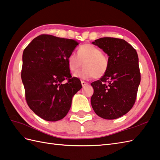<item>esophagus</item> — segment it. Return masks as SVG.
Instances as JSON below:
<instances>
[{
  "mask_svg": "<svg viewBox=\"0 0 160 160\" xmlns=\"http://www.w3.org/2000/svg\"><path fill=\"white\" fill-rule=\"evenodd\" d=\"M81 84H82V87L87 86V85L88 84V83L84 81V80H82V81H81Z\"/></svg>",
  "mask_w": 160,
  "mask_h": 160,
  "instance_id": "esophagus-1",
  "label": "esophagus"
}]
</instances>
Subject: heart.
Returning <instances> with one entry per match:
<instances>
[{"mask_svg": "<svg viewBox=\"0 0 160 160\" xmlns=\"http://www.w3.org/2000/svg\"><path fill=\"white\" fill-rule=\"evenodd\" d=\"M69 71L74 73L81 68L84 62V68L77 72L75 76L82 79L101 78L107 73L109 68V60L107 56L102 52L99 48L86 43L78 49V55L70 54L68 59Z\"/></svg>", "mask_w": 160, "mask_h": 160, "instance_id": "obj_1", "label": "heart"}]
</instances>
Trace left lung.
<instances>
[{"instance_id": "1", "label": "left lung", "mask_w": 160, "mask_h": 160, "mask_svg": "<svg viewBox=\"0 0 160 160\" xmlns=\"http://www.w3.org/2000/svg\"><path fill=\"white\" fill-rule=\"evenodd\" d=\"M92 43L108 55L109 68L105 76L91 83V106L99 117L115 119L128 113L136 102L140 82L138 54L122 39L103 38Z\"/></svg>"}]
</instances>
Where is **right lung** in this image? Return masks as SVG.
Wrapping results in <instances>:
<instances>
[{"mask_svg":"<svg viewBox=\"0 0 160 160\" xmlns=\"http://www.w3.org/2000/svg\"><path fill=\"white\" fill-rule=\"evenodd\" d=\"M78 44L73 39L41 35L23 52L21 77L26 101L44 120L57 121L64 118L73 96L82 88L80 80L72 77L67 61Z\"/></svg>","mask_w":160,"mask_h":160,"instance_id":"right-lung-1","label":"right lung"}]
</instances>
